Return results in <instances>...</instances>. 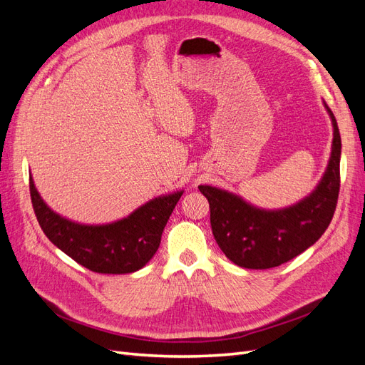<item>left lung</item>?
Masks as SVG:
<instances>
[{
  "label": "left lung",
  "mask_w": 365,
  "mask_h": 365,
  "mask_svg": "<svg viewBox=\"0 0 365 365\" xmlns=\"http://www.w3.org/2000/svg\"><path fill=\"white\" fill-rule=\"evenodd\" d=\"M323 103L334 126L332 152L322 180L303 200L267 210L228 190L200 185L210 204V224L217 245L237 267H279L312 247L332 220L339 193L341 137L334 113Z\"/></svg>",
  "instance_id": "left-lung-1"
}]
</instances>
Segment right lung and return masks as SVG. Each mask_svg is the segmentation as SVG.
Wrapping results in <instances>:
<instances>
[{
  "label": "right lung",
  "mask_w": 365,
  "mask_h": 365,
  "mask_svg": "<svg viewBox=\"0 0 365 365\" xmlns=\"http://www.w3.org/2000/svg\"><path fill=\"white\" fill-rule=\"evenodd\" d=\"M184 190L161 195L109 224H81L51 210L30 173V196L43 233L82 267L101 274L141 269L157 252L163 230Z\"/></svg>",
  "instance_id": "obj_1"
}]
</instances>
